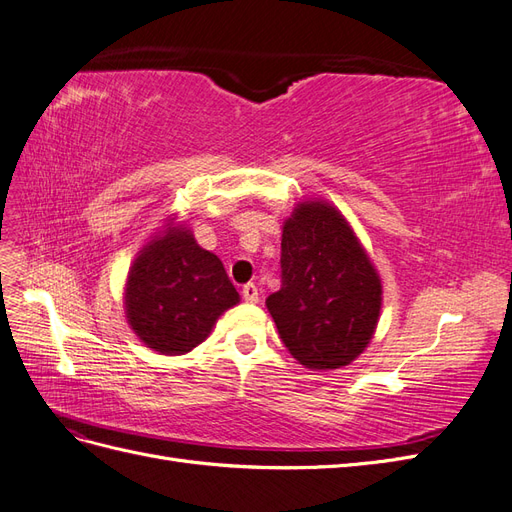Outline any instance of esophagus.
Masks as SVG:
<instances>
[{"instance_id":"1","label":"esophagus","mask_w":512,"mask_h":512,"mask_svg":"<svg viewBox=\"0 0 512 512\" xmlns=\"http://www.w3.org/2000/svg\"><path fill=\"white\" fill-rule=\"evenodd\" d=\"M241 294H243V299H245L247 303H258V299H260L258 286H256V284H245L243 290H241Z\"/></svg>"}]
</instances>
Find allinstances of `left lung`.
I'll return each instance as SVG.
<instances>
[{
	"instance_id": "left-lung-1",
	"label": "left lung",
	"mask_w": 512,
	"mask_h": 512,
	"mask_svg": "<svg viewBox=\"0 0 512 512\" xmlns=\"http://www.w3.org/2000/svg\"><path fill=\"white\" fill-rule=\"evenodd\" d=\"M282 288L267 309L307 369L350 365L374 337L382 284L354 230L324 200L294 207L282 230Z\"/></svg>"
}]
</instances>
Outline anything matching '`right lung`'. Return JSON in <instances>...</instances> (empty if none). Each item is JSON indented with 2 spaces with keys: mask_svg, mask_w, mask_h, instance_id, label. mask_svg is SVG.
<instances>
[{
  "mask_svg": "<svg viewBox=\"0 0 512 512\" xmlns=\"http://www.w3.org/2000/svg\"><path fill=\"white\" fill-rule=\"evenodd\" d=\"M239 303L222 260L185 226H168L136 256L126 284V318L143 344L185 354L209 337L215 320Z\"/></svg>",
  "mask_w": 512,
  "mask_h": 512,
  "instance_id": "add662e5",
  "label": "right lung"
}]
</instances>
